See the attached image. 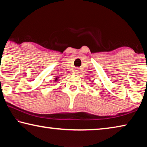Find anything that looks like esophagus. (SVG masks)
Masks as SVG:
<instances>
[{
    "label": "esophagus",
    "instance_id": "34e87169",
    "mask_svg": "<svg viewBox=\"0 0 147 147\" xmlns=\"http://www.w3.org/2000/svg\"><path fill=\"white\" fill-rule=\"evenodd\" d=\"M74 73H76V74H77V73H78L79 71L78 70V69H76V70H74Z\"/></svg>",
    "mask_w": 147,
    "mask_h": 147
}]
</instances>
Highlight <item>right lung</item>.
I'll return each instance as SVG.
<instances>
[{
	"instance_id": "right-lung-1",
	"label": "right lung",
	"mask_w": 147,
	"mask_h": 147,
	"mask_svg": "<svg viewBox=\"0 0 147 147\" xmlns=\"http://www.w3.org/2000/svg\"><path fill=\"white\" fill-rule=\"evenodd\" d=\"M58 78H59V77L56 76V78H55V80H54V82H56V81L58 80Z\"/></svg>"
}]
</instances>
